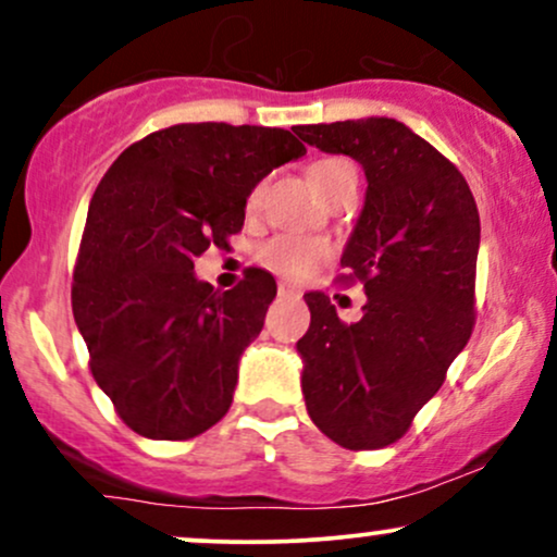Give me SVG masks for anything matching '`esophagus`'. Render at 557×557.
I'll return each mask as SVG.
<instances>
[{
	"instance_id": "34e87169",
	"label": "esophagus",
	"mask_w": 557,
	"mask_h": 557,
	"mask_svg": "<svg viewBox=\"0 0 557 557\" xmlns=\"http://www.w3.org/2000/svg\"><path fill=\"white\" fill-rule=\"evenodd\" d=\"M277 293H280V296L296 298V296H298V287H293L290 283H280V285H277Z\"/></svg>"
}]
</instances>
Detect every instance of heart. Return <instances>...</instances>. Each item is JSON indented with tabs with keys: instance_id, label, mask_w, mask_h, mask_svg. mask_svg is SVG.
<instances>
[{
	"instance_id": "obj_1",
	"label": "heart",
	"mask_w": 557,
	"mask_h": 557,
	"mask_svg": "<svg viewBox=\"0 0 557 557\" xmlns=\"http://www.w3.org/2000/svg\"><path fill=\"white\" fill-rule=\"evenodd\" d=\"M345 175H356V168L343 157H330L319 159V162L311 164L309 177L314 183L319 194H327V190ZM261 198V185L248 194V209H253ZM332 248L327 240L322 238H309V235H274L259 248L261 264L270 267L272 272L285 274V277H306L309 272H314L324 259H330Z\"/></svg>"
}]
</instances>
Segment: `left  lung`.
Returning <instances> with one entry per match:
<instances>
[{
  "instance_id": "1",
  "label": "left lung",
  "mask_w": 557,
  "mask_h": 557,
  "mask_svg": "<svg viewBox=\"0 0 557 557\" xmlns=\"http://www.w3.org/2000/svg\"><path fill=\"white\" fill-rule=\"evenodd\" d=\"M296 133L356 159L369 183L341 259L348 274L337 277L361 280L363 317L345 324L330 296H304L311 324L296 348L306 411L337 445L376 450L408 432L474 330L476 201L456 164L398 120Z\"/></svg>"
}]
</instances>
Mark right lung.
<instances>
[{
	"label": "right lung",
	"mask_w": 557,
	"mask_h": 557,
	"mask_svg": "<svg viewBox=\"0 0 557 557\" xmlns=\"http://www.w3.org/2000/svg\"><path fill=\"white\" fill-rule=\"evenodd\" d=\"M304 154L283 127L183 123L127 146L96 185L73 317L96 385L140 437L190 440L227 413L277 283L248 270L220 293L194 261L227 248L261 177Z\"/></svg>",
	"instance_id": "add662e5"
}]
</instances>
